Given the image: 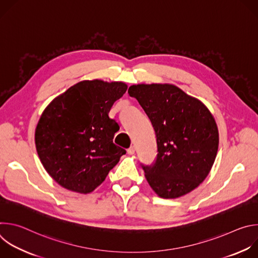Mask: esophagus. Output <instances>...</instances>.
Listing matches in <instances>:
<instances>
[{"label":"esophagus","mask_w":258,"mask_h":258,"mask_svg":"<svg viewBox=\"0 0 258 258\" xmlns=\"http://www.w3.org/2000/svg\"><path fill=\"white\" fill-rule=\"evenodd\" d=\"M135 151H136V147H135V146H131L130 148L127 149V153H128L130 155L135 154Z\"/></svg>","instance_id":"obj_1"}]
</instances>
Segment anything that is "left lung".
<instances>
[{
    "label": "left lung",
    "instance_id": "1",
    "mask_svg": "<svg viewBox=\"0 0 258 258\" xmlns=\"http://www.w3.org/2000/svg\"><path fill=\"white\" fill-rule=\"evenodd\" d=\"M156 135L157 156L144 165L147 181L161 198L173 199L196 189L208 175L218 149V130L207 107L169 84L134 85Z\"/></svg>",
    "mask_w": 258,
    "mask_h": 258
}]
</instances>
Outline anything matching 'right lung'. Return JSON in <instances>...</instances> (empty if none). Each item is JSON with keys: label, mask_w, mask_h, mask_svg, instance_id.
I'll use <instances>...</instances> for the list:
<instances>
[{"label": "right lung", "mask_w": 258, "mask_h": 258, "mask_svg": "<svg viewBox=\"0 0 258 258\" xmlns=\"http://www.w3.org/2000/svg\"><path fill=\"white\" fill-rule=\"evenodd\" d=\"M126 90L121 82L83 81L44 110L35 128V147L45 169L60 186L91 193L126 153L113 143L119 125L109 117Z\"/></svg>", "instance_id": "1"}]
</instances>
